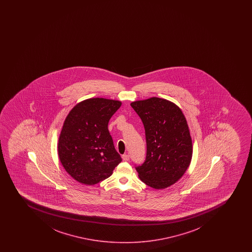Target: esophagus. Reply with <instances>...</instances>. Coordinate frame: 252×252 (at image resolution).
Masks as SVG:
<instances>
[{
    "mask_svg": "<svg viewBox=\"0 0 252 252\" xmlns=\"http://www.w3.org/2000/svg\"><path fill=\"white\" fill-rule=\"evenodd\" d=\"M122 158H123V159H124L125 161H127V160H129V157H128L127 155H123V156H122Z\"/></svg>",
    "mask_w": 252,
    "mask_h": 252,
    "instance_id": "1",
    "label": "esophagus"
}]
</instances>
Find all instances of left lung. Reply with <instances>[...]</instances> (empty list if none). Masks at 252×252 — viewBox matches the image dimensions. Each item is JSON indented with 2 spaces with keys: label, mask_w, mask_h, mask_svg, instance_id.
Instances as JSON below:
<instances>
[{
  "label": "left lung",
  "mask_w": 252,
  "mask_h": 252,
  "mask_svg": "<svg viewBox=\"0 0 252 252\" xmlns=\"http://www.w3.org/2000/svg\"><path fill=\"white\" fill-rule=\"evenodd\" d=\"M145 126L146 159L136 167L139 179L155 189L178 182L191 163L192 142L188 122L177 105L151 97L130 103Z\"/></svg>",
  "instance_id": "1"
}]
</instances>
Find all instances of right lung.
<instances>
[{
	"label": "right lung",
	"mask_w": 252,
	"mask_h": 252,
	"mask_svg": "<svg viewBox=\"0 0 252 252\" xmlns=\"http://www.w3.org/2000/svg\"><path fill=\"white\" fill-rule=\"evenodd\" d=\"M121 105L113 99H86L64 119L59 138V158L67 173L78 183L95 185L110 177L122 161L107 127Z\"/></svg>",
	"instance_id": "add662e5"
}]
</instances>
